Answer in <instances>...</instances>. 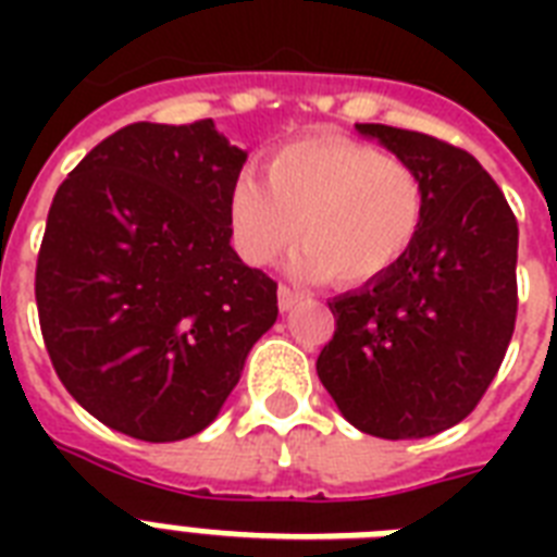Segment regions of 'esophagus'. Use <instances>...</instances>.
Segmentation results:
<instances>
[{"mask_svg": "<svg viewBox=\"0 0 557 557\" xmlns=\"http://www.w3.org/2000/svg\"><path fill=\"white\" fill-rule=\"evenodd\" d=\"M277 297H280V312H288V309H295V304L300 300V292L292 286H280Z\"/></svg>", "mask_w": 557, "mask_h": 557, "instance_id": "34e87169", "label": "esophagus"}]
</instances>
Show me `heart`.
<instances>
[{
	"label": "heart",
	"mask_w": 557,
	"mask_h": 557,
	"mask_svg": "<svg viewBox=\"0 0 557 557\" xmlns=\"http://www.w3.org/2000/svg\"><path fill=\"white\" fill-rule=\"evenodd\" d=\"M265 182L243 173L227 193L234 243L253 265L277 260L300 234V269L358 286L396 269L422 231L413 164L356 138L283 144L265 161Z\"/></svg>",
	"instance_id": "obj_1"
}]
</instances>
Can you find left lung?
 I'll use <instances>...</instances> for the list:
<instances>
[{
  "label": "left lung",
  "instance_id": "left-lung-1",
  "mask_svg": "<svg viewBox=\"0 0 557 557\" xmlns=\"http://www.w3.org/2000/svg\"><path fill=\"white\" fill-rule=\"evenodd\" d=\"M356 129L413 164L424 219L396 269L332 300L318 379L358 431L422 440L462 422L500 370L518 318V219L471 152L396 126Z\"/></svg>",
  "mask_w": 557,
  "mask_h": 557
}]
</instances>
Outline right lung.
<instances>
[{"mask_svg":"<svg viewBox=\"0 0 557 557\" xmlns=\"http://www.w3.org/2000/svg\"><path fill=\"white\" fill-rule=\"evenodd\" d=\"M243 164L210 117L141 121L57 187L34 280L39 330L63 387L112 431H205L277 321V283L231 248Z\"/></svg>","mask_w":557,"mask_h":557,"instance_id":"obj_1","label":"right lung"}]
</instances>
